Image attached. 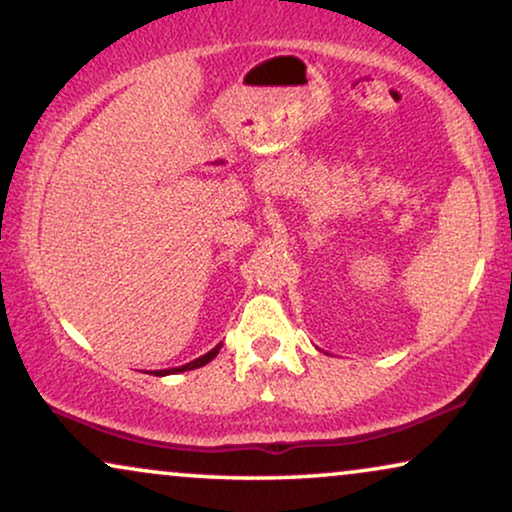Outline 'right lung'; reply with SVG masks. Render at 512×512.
Returning a JSON list of instances; mask_svg holds the SVG:
<instances>
[{
    "label": "right lung",
    "instance_id": "1",
    "mask_svg": "<svg viewBox=\"0 0 512 512\" xmlns=\"http://www.w3.org/2000/svg\"><path fill=\"white\" fill-rule=\"evenodd\" d=\"M219 349H221V345H216L212 352H207L205 356H200V359H195V361H191V363H186V366H179V368H167V370H158V377H163V375H174V373H184V370H195V368H200V366H205V363H209L214 359L216 354H219Z\"/></svg>",
    "mask_w": 512,
    "mask_h": 512
}]
</instances>
